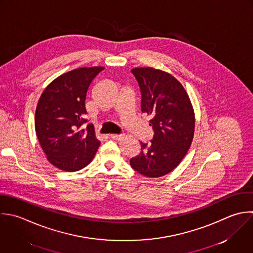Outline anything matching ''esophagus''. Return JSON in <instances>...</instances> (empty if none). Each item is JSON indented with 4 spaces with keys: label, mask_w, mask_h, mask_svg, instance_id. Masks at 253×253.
Here are the masks:
<instances>
[{
    "label": "esophagus",
    "mask_w": 253,
    "mask_h": 253,
    "mask_svg": "<svg viewBox=\"0 0 253 253\" xmlns=\"http://www.w3.org/2000/svg\"><path fill=\"white\" fill-rule=\"evenodd\" d=\"M110 138H111V139H113V140L120 141V140H122L124 137H123L122 135H114V134H111V135H110Z\"/></svg>",
    "instance_id": "obj_1"
}]
</instances>
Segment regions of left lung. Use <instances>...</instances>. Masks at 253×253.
Returning <instances> with one entry per match:
<instances>
[{"label": "left lung", "mask_w": 253, "mask_h": 253, "mask_svg": "<svg viewBox=\"0 0 253 253\" xmlns=\"http://www.w3.org/2000/svg\"><path fill=\"white\" fill-rule=\"evenodd\" d=\"M132 73L141 89V110L151 116L154 137L150 143L141 142V153L130 165L147 177H161L180 164L191 146L194 109L185 88L172 75L151 67L134 68Z\"/></svg>", "instance_id": "left-lung-1"}]
</instances>
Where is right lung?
I'll return each instance as SVG.
<instances>
[{
  "mask_svg": "<svg viewBox=\"0 0 253 253\" xmlns=\"http://www.w3.org/2000/svg\"><path fill=\"white\" fill-rule=\"evenodd\" d=\"M104 67H83L52 81L43 90L35 110V132L50 164L77 171L93 159L100 142L92 124L86 129L85 97L88 86Z\"/></svg>",
  "mask_w": 253,
  "mask_h": 253,
  "instance_id": "1",
  "label": "right lung"
}]
</instances>
